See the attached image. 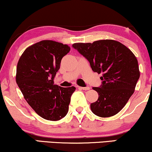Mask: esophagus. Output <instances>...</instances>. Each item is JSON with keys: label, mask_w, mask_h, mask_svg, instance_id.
<instances>
[{"label": "esophagus", "mask_w": 152, "mask_h": 152, "mask_svg": "<svg viewBox=\"0 0 152 152\" xmlns=\"http://www.w3.org/2000/svg\"><path fill=\"white\" fill-rule=\"evenodd\" d=\"M78 88L79 89H82V90H84V91H88L90 89V87L89 86H87V87H81V86H77Z\"/></svg>", "instance_id": "obj_1"}]
</instances>
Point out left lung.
Instances as JSON below:
<instances>
[{"label":"left lung","mask_w":152,"mask_h":152,"mask_svg":"<svg viewBox=\"0 0 152 152\" xmlns=\"http://www.w3.org/2000/svg\"><path fill=\"white\" fill-rule=\"evenodd\" d=\"M73 47L88 60L94 72L102 74V85L93 88L98 98L91 104V111L100 118L118 114L134 94L140 78L136 56L123 44L113 39L74 43Z\"/></svg>","instance_id":"8db88e82"}]
</instances>
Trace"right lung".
I'll use <instances>...</instances> for the list:
<instances>
[{
	"instance_id": "1",
	"label": "right lung",
	"mask_w": 152,
	"mask_h": 152,
	"mask_svg": "<svg viewBox=\"0 0 152 152\" xmlns=\"http://www.w3.org/2000/svg\"><path fill=\"white\" fill-rule=\"evenodd\" d=\"M70 49L67 45L42 40L27 47L18 62L16 83L27 103L45 120H59L68 113L76 88L58 86L53 80Z\"/></svg>"
}]
</instances>
